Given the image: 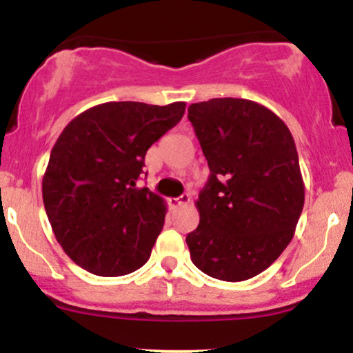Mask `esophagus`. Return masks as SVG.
Returning a JSON list of instances; mask_svg holds the SVG:
<instances>
[{
	"mask_svg": "<svg viewBox=\"0 0 353 353\" xmlns=\"http://www.w3.org/2000/svg\"><path fill=\"white\" fill-rule=\"evenodd\" d=\"M191 201V196L190 194H183V196L181 198H170L169 199V206L170 208H181V206H184V205H188V203Z\"/></svg>",
	"mask_w": 353,
	"mask_h": 353,
	"instance_id": "esophagus-1",
	"label": "esophagus"
}]
</instances>
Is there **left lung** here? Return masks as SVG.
Segmentation results:
<instances>
[{
	"label": "left lung",
	"mask_w": 353,
	"mask_h": 353,
	"mask_svg": "<svg viewBox=\"0 0 353 353\" xmlns=\"http://www.w3.org/2000/svg\"><path fill=\"white\" fill-rule=\"evenodd\" d=\"M188 119L210 167L194 201L191 261L223 282H244L276 261L295 234L304 181L295 141L273 110L248 99L191 104Z\"/></svg>",
	"instance_id": "1"
}]
</instances>
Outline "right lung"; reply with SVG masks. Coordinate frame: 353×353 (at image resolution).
I'll return each mask as SVG.
<instances>
[{"label": "right lung", "mask_w": 353, "mask_h": 353, "mask_svg": "<svg viewBox=\"0 0 353 353\" xmlns=\"http://www.w3.org/2000/svg\"><path fill=\"white\" fill-rule=\"evenodd\" d=\"M184 110V102H105L66 124L42 177V199L56 239L78 266L121 276L148 261L167 206L137 181L148 148Z\"/></svg>", "instance_id": "right-lung-1"}]
</instances>
